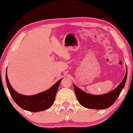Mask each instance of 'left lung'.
<instances>
[{
    "mask_svg": "<svg viewBox=\"0 0 133 133\" xmlns=\"http://www.w3.org/2000/svg\"><path fill=\"white\" fill-rule=\"evenodd\" d=\"M127 77V68L124 79L120 84L111 91L104 95H95L84 92L82 89L73 85L75 92L78 101L84 108L92 109H102L111 107L115 103L124 89Z\"/></svg>",
    "mask_w": 133,
    "mask_h": 133,
    "instance_id": "left-lung-1",
    "label": "left lung"
}]
</instances>
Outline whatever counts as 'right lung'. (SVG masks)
<instances>
[{
    "mask_svg": "<svg viewBox=\"0 0 133 133\" xmlns=\"http://www.w3.org/2000/svg\"><path fill=\"white\" fill-rule=\"evenodd\" d=\"M61 78L49 89L34 95H24L13 89L8 78L7 70L6 73V81L8 88L15 102L22 109L31 112H38L49 108L53 104L56 94L58 89Z\"/></svg>",
    "mask_w": 133,
    "mask_h": 133,
    "instance_id": "obj_1",
    "label": "right lung"
}]
</instances>
